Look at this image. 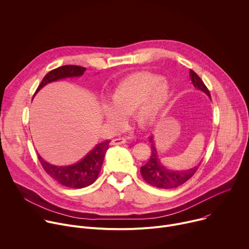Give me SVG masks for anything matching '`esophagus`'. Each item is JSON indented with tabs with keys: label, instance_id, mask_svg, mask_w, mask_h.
Here are the masks:
<instances>
[{
	"label": "esophagus",
	"instance_id": "34e87169",
	"mask_svg": "<svg viewBox=\"0 0 249 249\" xmlns=\"http://www.w3.org/2000/svg\"><path fill=\"white\" fill-rule=\"evenodd\" d=\"M124 143H126V140L125 139H115V140H113L112 142H110V145H121V144H124Z\"/></svg>",
	"mask_w": 249,
	"mask_h": 249
}]
</instances>
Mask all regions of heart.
<instances>
[{"label":"heart","instance_id":"1","mask_svg":"<svg viewBox=\"0 0 249 249\" xmlns=\"http://www.w3.org/2000/svg\"><path fill=\"white\" fill-rule=\"evenodd\" d=\"M170 96L168 82L150 72H137L121 81L109 95L108 105L102 106V115L110 124L120 125L123 117L132 115L142 127L157 122Z\"/></svg>","mask_w":249,"mask_h":249}]
</instances>
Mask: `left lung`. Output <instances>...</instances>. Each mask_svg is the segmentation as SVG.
Wrapping results in <instances>:
<instances>
[{
    "label": "left lung",
    "instance_id": "1",
    "mask_svg": "<svg viewBox=\"0 0 249 249\" xmlns=\"http://www.w3.org/2000/svg\"><path fill=\"white\" fill-rule=\"evenodd\" d=\"M190 79L196 89L204 92L211 99L210 92L206 85L204 84V82L191 69ZM149 142L151 143V156L148 162L141 168V173L143 179L148 184L161 189L176 188L187 182L198 170V166L187 170H172L167 168L166 166H164L160 159L158 158V153L155 147V142L153 136L150 137Z\"/></svg>",
    "mask_w": 249,
    "mask_h": 249
}]
</instances>
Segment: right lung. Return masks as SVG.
Returning a JSON list of instances; mask_svg holds the SVG:
<instances>
[{"instance_id":"add662e5","label":"right lung","mask_w":249,"mask_h":249,"mask_svg":"<svg viewBox=\"0 0 249 249\" xmlns=\"http://www.w3.org/2000/svg\"><path fill=\"white\" fill-rule=\"evenodd\" d=\"M86 68L75 65H65L54 69L44 76L36 91V94L49 83L66 78H78L84 74ZM109 142L110 141H105L97 144L80 161L71 165H66V166L50 164L38 153L37 156L44 171L59 184L74 189L85 188L97 180Z\"/></svg>"}]
</instances>
